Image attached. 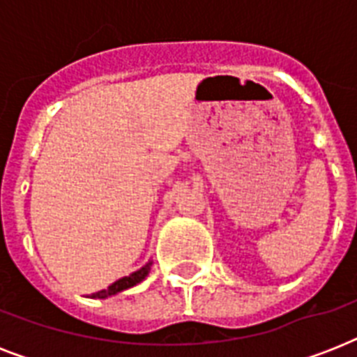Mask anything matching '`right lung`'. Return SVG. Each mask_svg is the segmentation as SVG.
Returning <instances> with one entry per match:
<instances>
[{"label": "right lung", "instance_id": "obj_1", "mask_svg": "<svg viewBox=\"0 0 357 357\" xmlns=\"http://www.w3.org/2000/svg\"><path fill=\"white\" fill-rule=\"evenodd\" d=\"M150 266H151V263H148V265L142 266L140 271L133 272V274H129V276H126V278H120V280H116L114 283H111L107 289L98 291V293H92L91 296L92 298H107V296H111V294H116V293H120V291H126V289L133 287V285H137V283L142 282V280L148 276Z\"/></svg>", "mask_w": 357, "mask_h": 357}]
</instances>
